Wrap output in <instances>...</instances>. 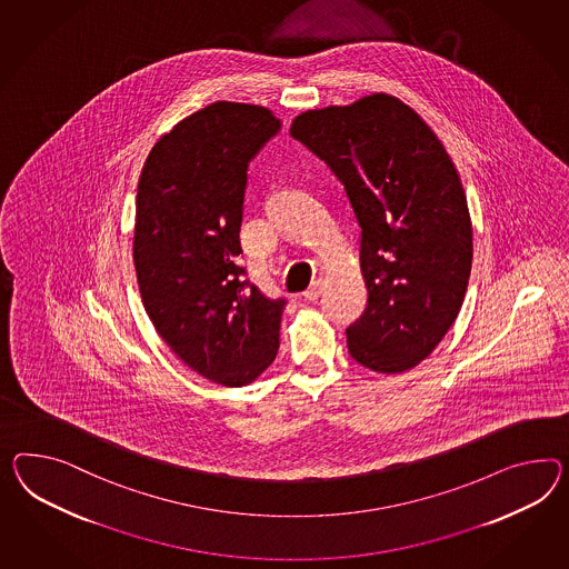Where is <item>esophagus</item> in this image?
<instances>
[{"label": "esophagus", "instance_id": "esophagus-1", "mask_svg": "<svg viewBox=\"0 0 569 569\" xmlns=\"http://www.w3.org/2000/svg\"><path fill=\"white\" fill-rule=\"evenodd\" d=\"M321 291H323V280H316V282L303 292V297H306L307 301H316V299L320 297Z\"/></svg>", "mask_w": 569, "mask_h": 569}]
</instances>
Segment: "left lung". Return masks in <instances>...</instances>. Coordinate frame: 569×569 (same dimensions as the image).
Wrapping results in <instances>:
<instances>
[{
	"label": "left lung",
	"instance_id": "left-lung-1",
	"mask_svg": "<svg viewBox=\"0 0 569 569\" xmlns=\"http://www.w3.org/2000/svg\"><path fill=\"white\" fill-rule=\"evenodd\" d=\"M291 136L340 179L361 229L369 297L347 328L350 357L378 373L412 369L452 328L470 277L472 224L450 154L383 92L306 111Z\"/></svg>",
	"mask_w": 569,
	"mask_h": 569
}]
</instances>
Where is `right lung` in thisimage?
Returning <instances> with one entry per match:
<instances>
[{"mask_svg": "<svg viewBox=\"0 0 569 569\" xmlns=\"http://www.w3.org/2000/svg\"><path fill=\"white\" fill-rule=\"evenodd\" d=\"M278 130L266 107L212 102L159 138L138 181L133 266L148 318L183 363L229 388L278 352L287 301L237 263L249 161Z\"/></svg>", "mask_w": 569, "mask_h": 569, "instance_id": "obj_1", "label": "right lung"}]
</instances>
